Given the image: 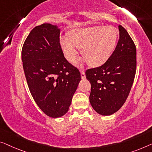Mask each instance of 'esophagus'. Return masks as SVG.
<instances>
[{"mask_svg":"<svg viewBox=\"0 0 152 152\" xmlns=\"http://www.w3.org/2000/svg\"><path fill=\"white\" fill-rule=\"evenodd\" d=\"M80 76H81V78H82V79H85V78H86L85 72H84V71H81V72H80Z\"/></svg>","mask_w":152,"mask_h":152,"instance_id":"obj_1","label":"esophagus"}]
</instances>
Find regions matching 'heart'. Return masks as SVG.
Instances as JSON below:
<instances>
[{"label": "heart", "mask_w": 152, "mask_h": 152, "mask_svg": "<svg viewBox=\"0 0 152 152\" xmlns=\"http://www.w3.org/2000/svg\"><path fill=\"white\" fill-rule=\"evenodd\" d=\"M119 33L113 26H98L76 28L69 33V38L61 37V47L69 63L76 61L78 50L89 66L100 67L110 58L115 51Z\"/></svg>", "instance_id": "b5f03b06"}]
</instances>
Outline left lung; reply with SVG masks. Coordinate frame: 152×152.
<instances>
[{
	"label": "left lung",
	"instance_id": "1",
	"mask_svg": "<svg viewBox=\"0 0 152 152\" xmlns=\"http://www.w3.org/2000/svg\"><path fill=\"white\" fill-rule=\"evenodd\" d=\"M118 27L119 39L110 58L102 66L85 72L91 85V105L98 114L105 116L117 112L125 103L136 73L134 43L123 26Z\"/></svg>",
	"mask_w": 152,
	"mask_h": 152
}]
</instances>
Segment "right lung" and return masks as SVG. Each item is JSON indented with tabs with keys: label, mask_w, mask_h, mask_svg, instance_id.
<instances>
[{
	"label": "right lung",
	"mask_w": 152,
	"mask_h": 152,
	"mask_svg": "<svg viewBox=\"0 0 152 152\" xmlns=\"http://www.w3.org/2000/svg\"><path fill=\"white\" fill-rule=\"evenodd\" d=\"M59 37L58 26L43 24L31 31L22 50L31 94L40 109L53 118L68 111L81 79L78 69L64 57Z\"/></svg>",
	"instance_id": "add662e5"
}]
</instances>
